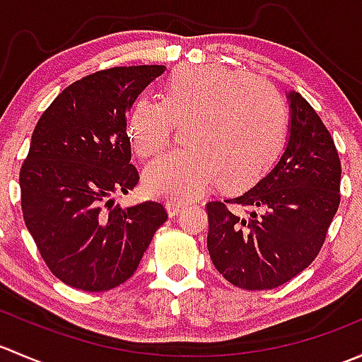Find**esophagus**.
I'll list each match as a JSON object with an SVG mask.
<instances>
[{"mask_svg": "<svg viewBox=\"0 0 362 362\" xmlns=\"http://www.w3.org/2000/svg\"><path fill=\"white\" fill-rule=\"evenodd\" d=\"M184 208H185L184 203H178V202H168L166 203V210H168V215H170V217L178 215L182 210H184Z\"/></svg>", "mask_w": 362, "mask_h": 362, "instance_id": "obj_1", "label": "esophagus"}]
</instances>
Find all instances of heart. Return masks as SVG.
I'll return each instance as SVG.
<instances>
[{
  "mask_svg": "<svg viewBox=\"0 0 362 362\" xmlns=\"http://www.w3.org/2000/svg\"><path fill=\"white\" fill-rule=\"evenodd\" d=\"M175 122H187L191 147L171 152L145 170V187L158 198L191 202L214 182L243 191L261 180L287 140V110L272 86L222 66L178 68L163 101L138 98L127 136L141 159L170 145Z\"/></svg>",
  "mask_w": 362,
  "mask_h": 362,
  "instance_id": "obj_1",
  "label": "heart"
}]
</instances>
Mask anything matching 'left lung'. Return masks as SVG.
<instances>
[{"instance_id":"obj_1","label":"left lung","mask_w":362,"mask_h":362,"mask_svg":"<svg viewBox=\"0 0 362 362\" xmlns=\"http://www.w3.org/2000/svg\"><path fill=\"white\" fill-rule=\"evenodd\" d=\"M287 100L289 140L279 163L238 198L206 204L211 262L240 289H275L308 268L339 206L333 138L301 94Z\"/></svg>"}]
</instances>
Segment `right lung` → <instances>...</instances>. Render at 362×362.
<instances>
[{
	"instance_id": "add662e5",
	"label": "right lung",
	"mask_w": 362,
	"mask_h": 362,
	"mask_svg": "<svg viewBox=\"0 0 362 362\" xmlns=\"http://www.w3.org/2000/svg\"><path fill=\"white\" fill-rule=\"evenodd\" d=\"M166 66H117L68 86L40 117L21 168V204L50 272L89 293L126 282L166 222L160 203L122 208L140 180L127 112Z\"/></svg>"
}]
</instances>
